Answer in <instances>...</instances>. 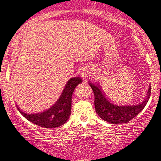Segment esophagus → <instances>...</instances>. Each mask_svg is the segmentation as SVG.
Wrapping results in <instances>:
<instances>
[{
    "label": "esophagus",
    "mask_w": 161,
    "mask_h": 161,
    "mask_svg": "<svg viewBox=\"0 0 161 161\" xmlns=\"http://www.w3.org/2000/svg\"><path fill=\"white\" fill-rule=\"evenodd\" d=\"M80 75L81 77L84 80V79H86L87 77H88L89 73H88V71H87V70L85 69H82L80 71Z\"/></svg>",
    "instance_id": "obj_1"
}]
</instances>
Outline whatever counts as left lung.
<instances>
[{
  "label": "left lung",
  "instance_id": "left-lung-1",
  "mask_svg": "<svg viewBox=\"0 0 161 161\" xmlns=\"http://www.w3.org/2000/svg\"><path fill=\"white\" fill-rule=\"evenodd\" d=\"M89 85L95 96L94 104L97 114L104 121L116 125L128 123L139 114L148 102L151 93V87H149L146 98L141 103L119 106L111 102L98 86L90 81Z\"/></svg>",
  "mask_w": 161,
  "mask_h": 161
}]
</instances>
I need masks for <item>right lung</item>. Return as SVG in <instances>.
Masks as SVG:
<instances>
[{
    "mask_svg": "<svg viewBox=\"0 0 161 161\" xmlns=\"http://www.w3.org/2000/svg\"><path fill=\"white\" fill-rule=\"evenodd\" d=\"M80 77H72L67 81L63 92L56 103L44 112L28 114L23 112L17 106L19 112L31 123L45 128L60 127L68 121L71 115L72 94L79 84L81 83Z\"/></svg>",
    "mask_w": 161,
    "mask_h": 161,
    "instance_id": "obj_1",
    "label": "right lung"
}]
</instances>
